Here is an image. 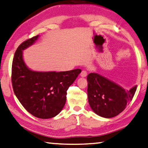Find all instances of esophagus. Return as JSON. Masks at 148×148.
<instances>
[{
  "instance_id": "34e87169",
  "label": "esophagus",
  "mask_w": 148,
  "mask_h": 148,
  "mask_svg": "<svg viewBox=\"0 0 148 148\" xmlns=\"http://www.w3.org/2000/svg\"><path fill=\"white\" fill-rule=\"evenodd\" d=\"M87 71H85V70H83V71H82V72H81V74H80V76H82V77H86V76H87Z\"/></svg>"
}]
</instances>
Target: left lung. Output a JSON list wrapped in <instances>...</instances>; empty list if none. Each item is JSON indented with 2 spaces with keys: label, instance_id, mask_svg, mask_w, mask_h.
Segmentation results:
<instances>
[{
  "label": "left lung",
  "instance_id": "1",
  "mask_svg": "<svg viewBox=\"0 0 148 148\" xmlns=\"http://www.w3.org/2000/svg\"><path fill=\"white\" fill-rule=\"evenodd\" d=\"M88 100L91 108L101 117L112 118L126 108L134 96L137 86L129 90L96 73L87 76Z\"/></svg>",
  "mask_w": 148,
  "mask_h": 148
}]
</instances>
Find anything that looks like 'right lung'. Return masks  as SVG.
I'll return each mask as SVG.
<instances>
[{
	"label": "right lung",
	"mask_w": 148,
	"mask_h": 148,
	"mask_svg": "<svg viewBox=\"0 0 148 148\" xmlns=\"http://www.w3.org/2000/svg\"><path fill=\"white\" fill-rule=\"evenodd\" d=\"M39 35L25 40L14 53L11 70L14 93L24 107L34 117L50 119L62 110L66 99V91L81 69L64 72L31 71L23 60L22 51L37 40Z\"/></svg>",
	"instance_id": "add662e5"
}]
</instances>
